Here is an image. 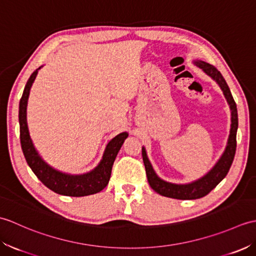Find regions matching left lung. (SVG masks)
I'll use <instances>...</instances> for the list:
<instances>
[{
	"instance_id": "8db88e82",
	"label": "left lung",
	"mask_w": 256,
	"mask_h": 256,
	"mask_svg": "<svg viewBox=\"0 0 256 256\" xmlns=\"http://www.w3.org/2000/svg\"><path fill=\"white\" fill-rule=\"evenodd\" d=\"M194 64L197 67L202 69L209 77H211L219 84L231 108L230 135L224 154L221 155L220 160L216 162V165L211 168L210 172H206L204 177H201L192 182L178 184L162 180V179H160L156 175L155 170H153V167H152L150 162L148 158V155H146L145 148H142V156L145 165L146 176H148V180L152 189L155 190L157 194L165 196V197L182 200H192L202 198L204 196L208 194L212 189L216 188V184L226 176L228 172H229L233 162V158H234L236 150V131L238 124V110L229 86H228L224 78L222 77L219 70L214 66H212V64L204 62L202 60H194Z\"/></svg>"
}]
</instances>
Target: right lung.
<instances>
[{
  "instance_id": "add662e5",
  "label": "right lung",
  "mask_w": 256,
  "mask_h": 256,
  "mask_svg": "<svg viewBox=\"0 0 256 256\" xmlns=\"http://www.w3.org/2000/svg\"><path fill=\"white\" fill-rule=\"evenodd\" d=\"M40 69V67L30 74L20 101V138L22 150H23L27 164H28L37 178L47 188H50L56 194L70 196V197H84V196L99 192L102 189H104L108 184L113 162L116 160L118 150L123 145L125 138L128 136V134L126 132H123L112 138L106 145L104 154H103L99 165L89 172L81 174V175H70V174L59 172L48 165L34 148V144H32L26 120V108L30 90Z\"/></svg>"
}]
</instances>
